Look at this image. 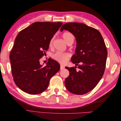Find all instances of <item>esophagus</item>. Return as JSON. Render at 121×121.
Listing matches in <instances>:
<instances>
[{
  "label": "esophagus",
  "mask_w": 121,
  "mask_h": 121,
  "mask_svg": "<svg viewBox=\"0 0 121 121\" xmlns=\"http://www.w3.org/2000/svg\"><path fill=\"white\" fill-rule=\"evenodd\" d=\"M60 65V69H65V67L64 66V65Z\"/></svg>",
  "instance_id": "1"
}]
</instances>
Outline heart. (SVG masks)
<instances>
[{
	"instance_id": "b5f03b06",
	"label": "heart",
	"mask_w": 121,
	"mask_h": 121,
	"mask_svg": "<svg viewBox=\"0 0 121 121\" xmlns=\"http://www.w3.org/2000/svg\"><path fill=\"white\" fill-rule=\"evenodd\" d=\"M63 38L67 44H69L70 42H73L74 40V35L69 32H65L63 34ZM53 41V38L50 40L49 43V47H52V46ZM69 57H70V54L69 53L59 52H56L52 56V57L53 60L61 64H65L66 63L69 59Z\"/></svg>"
}]
</instances>
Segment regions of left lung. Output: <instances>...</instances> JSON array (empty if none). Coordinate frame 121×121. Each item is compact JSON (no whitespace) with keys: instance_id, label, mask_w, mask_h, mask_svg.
I'll use <instances>...</instances> for the list:
<instances>
[{"instance_id":"obj_1","label":"left lung","mask_w":121,"mask_h":121,"mask_svg":"<svg viewBox=\"0 0 121 121\" xmlns=\"http://www.w3.org/2000/svg\"><path fill=\"white\" fill-rule=\"evenodd\" d=\"M66 30L75 36L77 41L73 63L79 65L65 67L69 75L65 80V86L69 92L83 95L92 90L103 76L108 52L103 38L97 29L79 23H65L60 31ZM81 63V65L78 64Z\"/></svg>"}]
</instances>
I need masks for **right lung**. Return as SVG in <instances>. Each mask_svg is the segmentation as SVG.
<instances>
[{"label":"right lung","instance_id":"right-lung-1","mask_svg":"<svg viewBox=\"0 0 121 121\" xmlns=\"http://www.w3.org/2000/svg\"><path fill=\"white\" fill-rule=\"evenodd\" d=\"M63 23L35 22L17 34L10 53L12 76L24 92L38 94L48 86L49 80L60 70L58 63L49 58L42 67L39 60L49 48L50 40Z\"/></svg>","mask_w":121,"mask_h":121}]
</instances>
